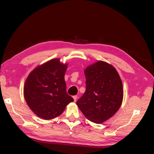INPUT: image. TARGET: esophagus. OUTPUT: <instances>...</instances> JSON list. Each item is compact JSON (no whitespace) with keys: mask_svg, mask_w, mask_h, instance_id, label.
Here are the masks:
<instances>
[{"mask_svg":"<svg viewBox=\"0 0 154 154\" xmlns=\"http://www.w3.org/2000/svg\"><path fill=\"white\" fill-rule=\"evenodd\" d=\"M72 98H73L75 102H76L77 99V96H73V97H72Z\"/></svg>","mask_w":154,"mask_h":154,"instance_id":"esophagus-1","label":"esophagus"}]
</instances>
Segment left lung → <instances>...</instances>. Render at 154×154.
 <instances>
[{
    "mask_svg": "<svg viewBox=\"0 0 154 154\" xmlns=\"http://www.w3.org/2000/svg\"><path fill=\"white\" fill-rule=\"evenodd\" d=\"M84 74L86 90L76 103L88 119L101 124L121 106L124 96L121 78L112 65L100 60L88 66Z\"/></svg>",
    "mask_w": 154,
    "mask_h": 154,
    "instance_id": "8db88e82",
    "label": "left lung"
}]
</instances>
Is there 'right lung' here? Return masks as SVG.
Segmentation results:
<instances>
[{
    "label": "right lung",
    "instance_id": "add662e5",
    "mask_svg": "<svg viewBox=\"0 0 154 154\" xmlns=\"http://www.w3.org/2000/svg\"><path fill=\"white\" fill-rule=\"evenodd\" d=\"M66 69V64L55 58L35 68L28 76L24 98L30 109L39 118H55L74 100L66 93L64 80Z\"/></svg>",
    "mask_w": 154,
    "mask_h": 154
}]
</instances>
